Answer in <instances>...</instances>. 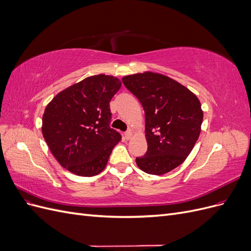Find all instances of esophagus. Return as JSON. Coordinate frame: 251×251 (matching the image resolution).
I'll return each instance as SVG.
<instances>
[{"label": "esophagus", "instance_id": "34e87169", "mask_svg": "<svg viewBox=\"0 0 251 251\" xmlns=\"http://www.w3.org/2000/svg\"><path fill=\"white\" fill-rule=\"evenodd\" d=\"M131 136H132V132H131V130H128V131L125 132V137H126V140L130 139V138H131Z\"/></svg>", "mask_w": 251, "mask_h": 251}]
</instances>
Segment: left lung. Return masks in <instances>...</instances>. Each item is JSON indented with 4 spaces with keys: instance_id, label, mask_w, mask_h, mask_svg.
Instances as JSON below:
<instances>
[{
    "instance_id": "1",
    "label": "left lung",
    "mask_w": 251,
    "mask_h": 251,
    "mask_svg": "<svg viewBox=\"0 0 251 251\" xmlns=\"http://www.w3.org/2000/svg\"><path fill=\"white\" fill-rule=\"evenodd\" d=\"M123 82L146 113L148 151L136 158L138 168L151 175L176 169L199 138L203 112L198 97L176 80L153 72L127 75Z\"/></svg>"
}]
</instances>
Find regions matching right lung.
<instances>
[{"label": "right lung", "instance_id": "1", "mask_svg": "<svg viewBox=\"0 0 251 251\" xmlns=\"http://www.w3.org/2000/svg\"><path fill=\"white\" fill-rule=\"evenodd\" d=\"M118 78L94 75L59 92L45 109L42 132L53 156L77 176L101 173L121 135L110 123Z\"/></svg>", "mask_w": 251, "mask_h": 251}]
</instances>
